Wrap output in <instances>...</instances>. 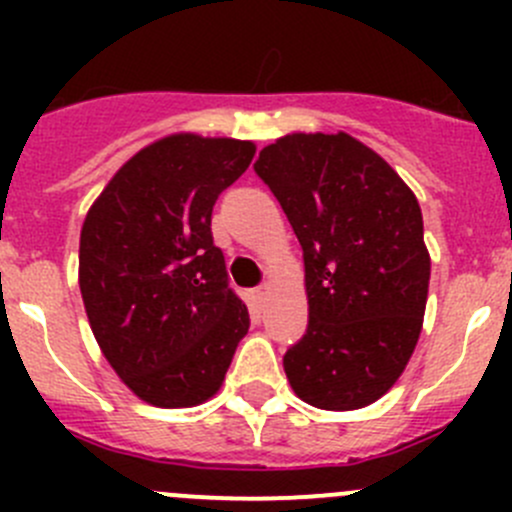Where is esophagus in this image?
I'll return each instance as SVG.
<instances>
[{
  "label": "esophagus",
  "mask_w": 512,
  "mask_h": 512,
  "mask_svg": "<svg viewBox=\"0 0 512 512\" xmlns=\"http://www.w3.org/2000/svg\"><path fill=\"white\" fill-rule=\"evenodd\" d=\"M250 294H252V299H255L257 304H262V302H265V297H267V287H265V285L255 287Z\"/></svg>",
  "instance_id": "34e87169"
}]
</instances>
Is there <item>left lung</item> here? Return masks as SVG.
Returning a JSON list of instances; mask_svg holds the SVG:
<instances>
[{
	"mask_svg": "<svg viewBox=\"0 0 512 512\" xmlns=\"http://www.w3.org/2000/svg\"><path fill=\"white\" fill-rule=\"evenodd\" d=\"M255 173L304 252L309 324L282 359L294 394L327 411L374 404L421 334L431 260L416 195L347 133L280 138Z\"/></svg>",
	"mask_w": 512,
	"mask_h": 512,
	"instance_id": "left-lung-1",
	"label": "left lung"
}]
</instances>
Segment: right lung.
Returning <instances> with one entry per match:
<instances>
[{
  "label": "right lung",
  "instance_id": "right-lung-1",
  "mask_svg": "<svg viewBox=\"0 0 512 512\" xmlns=\"http://www.w3.org/2000/svg\"><path fill=\"white\" fill-rule=\"evenodd\" d=\"M252 156L250 141L168 136L128 160L86 215V314L108 364L148 404L210 399L250 329L210 220Z\"/></svg>",
  "mask_w": 512,
  "mask_h": 512
}]
</instances>
